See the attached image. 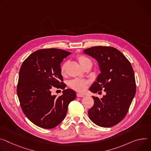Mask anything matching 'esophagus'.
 Segmentation results:
<instances>
[{"label":"esophagus","mask_w":151,"mask_h":151,"mask_svg":"<svg viewBox=\"0 0 151 151\" xmlns=\"http://www.w3.org/2000/svg\"><path fill=\"white\" fill-rule=\"evenodd\" d=\"M76 96L78 98H83L84 97V94H82L81 93H77L76 94Z\"/></svg>","instance_id":"1"}]
</instances>
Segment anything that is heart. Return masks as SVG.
I'll use <instances>...</instances> for the list:
<instances>
[{
    "label": "heart",
    "mask_w": 151,
    "mask_h": 151,
    "mask_svg": "<svg viewBox=\"0 0 151 151\" xmlns=\"http://www.w3.org/2000/svg\"><path fill=\"white\" fill-rule=\"evenodd\" d=\"M78 61L81 65L85 68L87 65H91V60L83 55H78L76 57ZM68 65V62H64L61 66L60 73L63 76L66 75L67 67ZM89 84V81L86 79H75L70 81L68 83V86L72 90H74L78 92H83L87 88V85Z\"/></svg>",
    "instance_id": "obj_1"
}]
</instances>
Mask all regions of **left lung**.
I'll return each instance as SVG.
<instances>
[{
  "label": "left lung",
  "instance_id": "left-lung-1",
  "mask_svg": "<svg viewBox=\"0 0 151 151\" xmlns=\"http://www.w3.org/2000/svg\"><path fill=\"white\" fill-rule=\"evenodd\" d=\"M84 52L98 61L101 72L90 90L106 92L101 99L93 96L94 105L88 111V117L99 127H113L126 116L135 96L133 68L124 55L113 47L94 46Z\"/></svg>",
  "mask_w": 151,
  "mask_h": 151
}]
</instances>
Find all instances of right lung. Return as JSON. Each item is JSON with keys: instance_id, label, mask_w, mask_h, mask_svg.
Instances as JSON below:
<instances>
[{"instance_id": "add662e5", "label": "right lung", "mask_w": 151, "mask_h": 151, "mask_svg": "<svg viewBox=\"0 0 151 151\" xmlns=\"http://www.w3.org/2000/svg\"><path fill=\"white\" fill-rule=\"evenodd\" d=\"M71 53L55 48L38 50L22 63L17 93L25 116L35 125L51 129L65 118L68 105L76 93L66 89L60 73V64ZM53 88L63 90L59 97L51 94Z\"/></svg>"}]
</instances>
